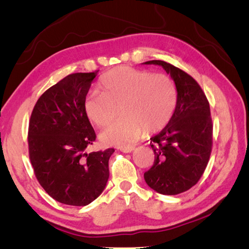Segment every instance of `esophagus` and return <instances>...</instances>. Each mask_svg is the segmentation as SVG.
Returning a JSON list of instances; mask_svg holds the SVG:
<instances>
[{"mask_svg":"<svg viewBox=\"0 0 249 249\" xmlns=\"http://www.w3.org/2000/svg\"><path fill=\"white\" fill-rule=\"evenodd\" d=\"M119 149L121 152H124V153H131L132 151H134L133 146H121Z\"/></svg>","mask_w":249,"mask_h":249,"instance_id":"34e87169","label":"esophagus"}]
</instances>
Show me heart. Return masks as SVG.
I'll use <instances>...</instances> for the list:
<instances>
[{
	"label": "heart",
	"instance_id": "b5f03b06",
	"mask_svg": "<svg viewBox=\"0 0 249 249\" xmlns=\"http://www.w3.org/2000/svg\"><path fill=\"white\" fill-rule=\"evenodd\" d=\"M98 90L86 96L84 109L89 119L105 127L122 118L100 133L102 141L112 145H129L143 131L154 133L172 119L177 105V89L171 76L146 70L118 67L105 74Z\"/></svg>",
	"mask_w": 249,
	"mask_h": 249
}]
</instances>
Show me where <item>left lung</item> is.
Returning <instances> with one entry per match:
<instances>
[{
  "label": "left lung",
  "mask_w": 249,
  "mask_h": 249,
  "mask_svg": "<svg viewBox=\"0 0 249 249\" xmlns=\"http://www.w3.org/2000/svg\"><path fill=\"white\" fill-rule=\"evenodd\" d=\"M144 64L162 67L177 89L172 119L151 138L155 160L144 173V179L156 193L178 195L197 184L210 159L213 130L210 105L198 83L182 70L160 60Z\"/></svg>",
  "instance_id": "obj_1"
}]
</instances>
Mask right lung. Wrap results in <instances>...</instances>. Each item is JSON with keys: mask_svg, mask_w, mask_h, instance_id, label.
<instances>
[{"mask_svg": "<svg viewBox=\"0 0 249 249\" xmlns=\"http://www.w3.org/2000/svg\"><path fill=\"white\" fill-rule=\"evenodd\" d=\"M97 73L65 76L39 97L30 116L28 146L35 175L51 198L69 206H87L99 197L115 152H86L96 134L84 103Z\"/></svg>", "mask_w": 249, "mask_h": 249, "instance_id": "add662e5", "label": "right lung"}]
</instances>
